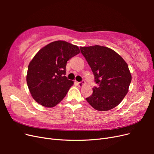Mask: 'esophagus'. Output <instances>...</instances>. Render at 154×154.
Returning <instances> with one entry per match:
<instances>
[{"instance_id": "obj_1", "label": "esophagus", "mask_w": 154, "mask_h": 154, "mask_svg": "<svg viewBox=\"0 0 154 154\" xmlns=\"http://www.w3.org/2000/svg\"><path fill=\"white\" fill-rule=\"evenodd\" d=\"M77 84H78V87H83V85L85 84V83L84 82H77Z\"/></svg>"}]
</instances>
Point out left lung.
<instances>
[{"mask_svg": "<svg viewBox=\"0 0 154 154\" xmlns=\"http://www.w3.org/2000/svg\"><path fill=\"white\" fill-rule=\"evenodd\" d=\"M80 50L98 84L86 98L87 102L99 111L114 109L128 92L132 75L128 64L116 51L104 46L80 47Z\"/></svg>", "mask_w": 154, "mask_h": 154, "instance_id": "obj_1", "label": "left lung"}]
</instances>
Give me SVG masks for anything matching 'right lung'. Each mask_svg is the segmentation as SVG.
<instances>
[{"mask_svg":"<svg viewBox=\"0 0 154 154\" xmlns=\"http://www.w3.org/2000/svg\"><path fill=\"white\" fill-rule=\"evenodd\" d=\"M80 52L77 45L58 40L46 45L35 54L29 63L26 81L37 103L52 108L64 98L74 84L65 76L67 62Z\"/></svg>","mask_w":154,"mask_h":154,"instance_id":"obj_1","label":"right lung"}]
</instances>
